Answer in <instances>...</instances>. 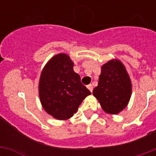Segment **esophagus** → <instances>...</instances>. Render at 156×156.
Listing matches in <instances>:
<instances>
[{"instance_id": "1", "label": "esophagus", "mask_w": 156, "mask_h": 156, "mask_svg": "<svg viewBox=\"0 0 156 156\" xmlns=\"http://www.w3.org/2000/svg\"><path fill=\"white\" fill-rule=\"evenodd\" d=\"M87 88H88V90H90V92H92V90H93V87L91 84H90V85H88L87 86Z\"/></svg>"}]
</instances>
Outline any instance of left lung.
I'll return each mask as SVG.
<instances>
[{
  "mask_svg": "<svg viewBox=\"0 0 156 156\" xmlns=\"http://www.w3.org/2000/svg\"><path fill=\"white\" fill-rule=\"evenodd\" d=\"M132 94V83L121 61L112 59L101 66L98 86L93 95L108 114H118L126 108Z\"/></svg>",
  "mask_w": 156,
  "mask_h": 156,
  "instance_id": "obj_1",
  "label": "left lung"
}]
</instances>
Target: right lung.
<instances>
[{
    "instance_id": "1",
    "label": "right lung",
    "mask_w": 156,
    "mask_h": 156,
    "mask_svg": "<svg viewBox=\"0 0 156 156\" xmlns=\"http://www.w3.org/2000/svg\"><path fill=\"white\" fill-rule=\"evenodd\" d=\"M73 62L66 53L52 56L43 69L39 82V95L43 108L57 120H68L90 90L73 71Z\"/></svg>"
}]
</instances>
